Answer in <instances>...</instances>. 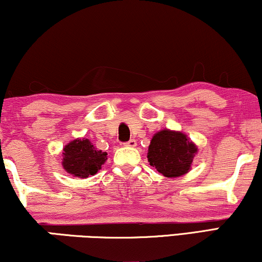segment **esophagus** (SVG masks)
<instances>
[{
	"instance_id": "1",
	"label": "esophagus",
	"mask_w": 262,
	"mask_h": 262,
	"mask_svg": "<svg viewBox=\"0 0 262 262\" xmlns=\"http://www.w3.org/2000/svg\"><path fill=\"white\" fill-rule=\"evenodd\" d=\"M124 146H128V147H135L136 146V141L134 139H130L129 141L124 142Z\"/></svg>"
}]
</instances>
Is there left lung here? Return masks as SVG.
<instances>
[{
	"label": "left lung",
	"mask_w": 262,
	"mask_h": 262,
	"mask_svg": "<svg viewBox=\"0 0 262 262\" xmlns=\"http://www.w3.org/2000/svg\"><path fill=\"white\" fill-rule=\"evenodd\" d=\"M196 153L197 147L185 134L164 129L153 136L147 158L158 172L167 178H176L187 173Z\"/></svg>",
	"instance_id": "left-lung-1"
}]
</instances>
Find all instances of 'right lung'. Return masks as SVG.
I'll return each instance as SVG.
<instances>
[{
    "instance_id": "right-lung-1",
    "label": "right lung",
    "mask_w": 262,
    "mask_h": 262,
    "mask_svg": "<svg viewBox=\"0 0 262 262\" xmlns=\"http://www.w3.org/2000/svg\"><path fill=\"white\" fill-rule=\"evenodd\" d=\"M62 167L80 178L94 176L105 163L108 153L97 150L88 139H76L65 146Z\"/></svg>"
}]
</instances>
